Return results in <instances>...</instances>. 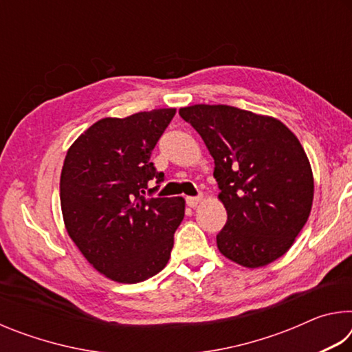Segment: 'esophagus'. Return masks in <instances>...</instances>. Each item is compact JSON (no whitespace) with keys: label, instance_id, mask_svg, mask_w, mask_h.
Instances as JSON below:
<instances>
[{"label":"esophagus","instance_id":"34e87169","mask_svg":"<svg viewBox=\"0 0 352 352\" xmlns=\"http://www.w3.org/2000/svg\"><path fill=\"white\" fill-rule=\"evenodd\" d=\"M201 201V195H199V197H186V205L189 208H195Z\"/></svg>","mask_w":352,"mask_h":352}]
</instances>
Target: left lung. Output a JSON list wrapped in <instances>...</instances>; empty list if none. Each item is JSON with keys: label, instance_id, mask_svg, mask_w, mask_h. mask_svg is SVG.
I'll return each instance as SVG.
<instances>
[{"label": "left lung", "instance_id": "8db88e82", "mask_svg": "<svg viewBox=\"0 0 352 352\" xmlns=\"http://www.w3.org/2000/svg\"><path fill=\"white\" fill-rule=\"evenodd\" d=\"M180 116L214 158L228 219L217 234L225 258L256 269L287 252L307 222L314 177L305 148L275 118L230 105H190Z\"/></svg>", "mask_w": 352, "mask_h": 352}]
</instances>
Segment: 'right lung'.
Wrapping results in <instances>:
<instances>
[{
	"label": "right lung",
	"instance_id": "obj_1",
	"mask_svg": "<svg viewBox=\"0 0 352 352\" xmlns=\"http://www.w3.org/2000/svg\"><path fill=\"white\" fill-rule=\"evenodd\" d=\"M175 109L104 118L65 157L60 205L65 226L85 259L116 283L135 284L162 272L184 217L182 197H146L164 180L151 155ZM152 179L157 186L151 190Z\"/></svg>",
	"mask_w": 352,
	"mask_h": 352
}]
</instances>
